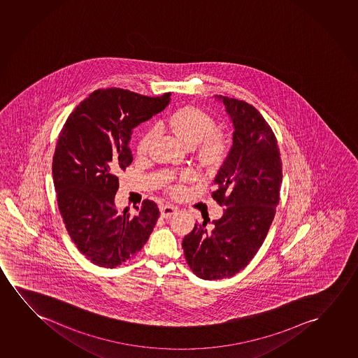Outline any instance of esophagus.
Here are the masks:
<instances>
[{"mask_svg": "<svg viewBox=\"0 0 358 358\" xmlns=\"http://www.w3.org/2000/svg\"><path fill=\"white\" fill-rule=\"evenodd\" d=\"M160 213H162V216H164V217H171L172 215L176 214L177 208L171 206V204H166V206H162L160 208Z\"/></svg>", "mask_w": 358, "mask_h": 358, "instance_id": "34e87169", "label": "esophagus"}]
</instances>
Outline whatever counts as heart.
Instances as JSON below:
<instances>
[{"label":"heart","instance_id":"heart-1","mask_svg":"<svg viewBox=\"0 0 358 358\" xmlns=\"http://www.w3.org/2000/svg\"><path fill=\"white\" fill-rule=\"evenodd\" d=\"M166 126L183 144L193 148L198 162L206 169L220 167L230 154L231 144L225 133L216 129L215 120L211 115L196 106H183L170 113ZM154 139V132L148 129L138 138L137 154L145 155ZM191 172H185L180 182H172L169 189L173 196L183 192L181 182L191 180Z\"/></svg>","mask_w":358,"mask_h":358}]
</instances>
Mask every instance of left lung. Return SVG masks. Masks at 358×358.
<instances>
[{
    "instance_id": "obj_1",
    "label": "left lung",
    "mask_w": 358,
    "mask_h": 358,
    "mask_svg": "<svg viewBox=\"0 0 358 358\" xmlns=\"http://www.w3.org/2000/svg\"><path fill=\"white\" fill-rule=\"evenodd\" d=\"M225 105L235 132L230 154L214 180L211 196L224 215L196 224L182 247L187 264L201 279L234 276L263 245L279 204L282 162L278 141L259 111L243 100L215 95Z\"/></svg>"
}]
</instances>
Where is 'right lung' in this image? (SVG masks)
<instances>
[{
  "instance_id": "1",
  "label": "right lung",
  "mask_w": 358,
  "mask_h": 358,
  "mask_svg": "<svg viewBox=\"0 0 358 358\" xmlns=\"http://www.w3.org/2000/svg\"><path fill=\"white\" fill-rule=\"evenodd\" d=\"M157 98L120 88L98 89L69 115L59 133L52 176L59 213L71 240L93 264L115 268L147 243L159 219L155 201L117 210L118 173L133 162L132 129L166 108Z\"/></svg>"
}]
</instances>
